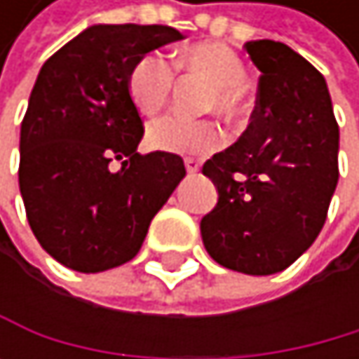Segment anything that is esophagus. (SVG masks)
<instances>
[{
	"instance_id": "obj_1",
	"label": "esophagus",
	"mask_w": 359,
	"mask_h": 359,
	"mask_svg": "<svg viewBox=\"0 0 359 359\" xmlns=\"http://www.w3.org/2000/svg\"><path fill=\"white\" fill-rule=\"evenodd\" d=\"M185 168H187V172H189V174H196V172L200 170V161L189 157V159H185Z\"/></svg>"
}]
</instances>
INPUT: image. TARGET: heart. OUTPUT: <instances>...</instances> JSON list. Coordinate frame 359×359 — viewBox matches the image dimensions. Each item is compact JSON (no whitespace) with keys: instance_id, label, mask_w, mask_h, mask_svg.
I'll return each instance as SVG.
<instances>
[{"instance_id":"obj_1","label":"heart","mask_w":359,"mask_h":359,"mask_svg":"<svg viewBox=\"0 0 359 359\" xmlns=\"http://www.w3.org/2000/svg\"><path fill=\"white\" fill-rule=\"evenodd\" d=\"M178 73L194 75L209 83L204 92L202 109L215 111L224 118H237L243 109L248 86V68L241 55L222 43H198L185 47L174 57ZM174 88L172 66L157 53H148L135 62L129 73V96L135 109L144 116L161 111ZM222 142L219 129L211 120H185L163 116L146 131V144L163 153L204 155Z\"/></svg>"}]
</instances>
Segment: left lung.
Wrapping results in <instances>:
<instances>
[{
	"label": "left lung",
	"mask_w": 359,
	"mask_h": 359,
	"mask_svg": "<svg viewBox=\"0 0 359 359\" xmlns=\"http://www.w3.org/2000/svg\"><path fill=\"white\" fill-rule=\"evenodd\" d=\"M260 71L241 137L202 165L217 204L200 222L206 252L248 276L284 271L314 243L338 183V122L323 75L276 40H250Z\"/></svg>",
	"instance_id": "left-lung-1"
}]
</instances>
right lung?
<instances>
[{"mask_svg":"<svg viewBox=\"0 0 359 359\" xmlns=\"http://www.w3.org/2000/svg\"><path fill=\"white\" fill-rule=\"evenodd\" d=\"M176 40L183 34L168 25H92L40 68L21 122L19 187L34 237L68 269L125 265L183 181L178 155L137 153L144 125L129 96L135 62Z\"/></svg>","mask_w":359,"mask_h":359,"instance_id":"obj_1","label":"right lung"}]
</instances>
